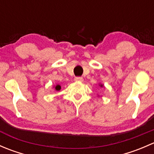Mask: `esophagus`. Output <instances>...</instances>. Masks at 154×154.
Wrapping results in <instances>:
<instances>
[{
    "mask_svg": "<svg viewBox=\"0 0 154 154\" xmlns=\"http://www.w3.org/2000/svg\"><path fill=\"white\" fill-rule=\"evenodd\" d=\"M74 80H75L76 82H83V77H75Z\"/></svg>",
    "mask_w": 154,
    "mask_h": 154,
    "instance_id": "esophagus-1",
    "label": "esophagus"
}]
</instances>
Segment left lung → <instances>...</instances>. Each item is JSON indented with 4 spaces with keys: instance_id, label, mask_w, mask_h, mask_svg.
I'll return each instance as SVG.
<instances>
[{
    "instance_id": "8db88e82",
    "label": "left lung",
    "mask_w": 154,
    "mask_h": 154,
    "mask_svg": "<svg viewBox=\"0 0 154 154\" xmlns=\"http://www.w3.org/2000/svg\"><path fill=\"white\" fill-rule=\"evenodd\" d=\"M99 86L101 87V88H103V87H104V86H103V84H101V83H100V84H99ZM98 96H99V95H98Z\"/></svg>"
}]
</instances>
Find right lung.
I'll return each mask as SVG.
<instances>
[{
  "mask_svg": "<svg viewBox=\"0 0 154 154\" xmlns=\"http://www.w3.org/2000/svg\"><path fill=\"white\" fill-rule=\"evenodd\" d=\"M53 88H54L55 91H60L61 89V86L60 84H56L53 86Z\"/></svg>",
  "mask_w": 154,
  "mask_h": 154,
  "instance_id": "obj_1",
  "label": "right lung"
}]
</instances>
